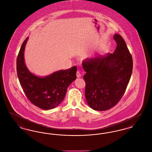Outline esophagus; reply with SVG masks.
Instances as JSON below:
<instances>
[{"label": "esophagus", "instance_id": "esophagus-1", "mask_svg": "<svg viewBox=\"0 0 152 152\" xmlns=\"http://www.w3.org/2000/svg\"><path fill=\"white\" fill-rule=\"evenodd\" d=\"M76 75H77V77H78V78H79L81 77V73H80L79 71H77V73H76Z\"/></svg>", "mask_w": 152, "mask_h": 152}]
</instances>
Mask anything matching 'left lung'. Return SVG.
<instances>
[{
    "label": "left lung",
    "mask_w": 152,
    "mask_h": 152,
    "mask_svg": "<svg viewBox=\"0 0 152 152\" xmlns=\"http://www.w3.org/2000/svg\"><path fill=\"white\" fill-rule=\"evenodd\" d=\"M117 43L114 53L86 58L83 67L86 86V99L89 107L104 111L120 101L129 82L133 60L123 37L115 34Z\"/></svg>",
    "instance_id": "1"
}]
</instances>
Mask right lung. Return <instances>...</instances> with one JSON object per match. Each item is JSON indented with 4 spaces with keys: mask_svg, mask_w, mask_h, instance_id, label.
<instances>
[{
    "mask_svg": "<svg viewBox=\"0 0 152 152\" xmlns=\"http://www.w3.org/2000/svg\"><path fill=\"white\" fill-rule=\"evenodd\" d=\"M28 37L22 44L16 60L18 77L22 89L34 105L44 110L55 108L63 101L68 86L76 79L77 67L60 70L40 77L31 72L24 61Z\"/></svg>",
    "mask_w": 152,
    "mask_h": 152,
    "instance_id": "right-lung-1",
    "label": "right lung"
}]
</instances>
